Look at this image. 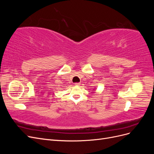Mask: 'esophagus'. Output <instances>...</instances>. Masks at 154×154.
I'll return each instance as SVG.
<instances>
[{
    "label": "esophagus",
    "mask_w": 154,
    "mask_h": 154,
    "mask_svg": "<svg viewBox=\"0 0 154 154\" xmlns=\"http://www.w3.org/2000/svg\"><path fill=\"white\" fill-rule=\"evenodd\" d=\"M74 84H75V85H77V86H78V85H80V83L78 82V83H74Z\"/></svg>",
    "instance_id": "34e87169"
}]
</instances>
